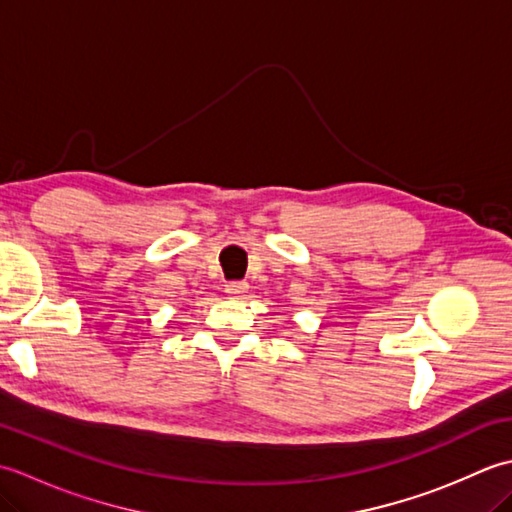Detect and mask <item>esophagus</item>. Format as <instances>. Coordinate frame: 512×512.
Returning a JSON list of instances; mask_svg holds the SVG:
<instances>
[{
	"mask_svg": "<svg viewBox=\"0 0 512 512\" xmlns=\"http://www.w3.org/2000/svg\"><path fill=\"white\" fill-rule=\"evenodd\" d=\"M224 290H226V295H231V297H242L248 290V284L246 281H228Z\"/></svg>",
	"mask_w": 512,
	"mask_h": 512,
	"instance_id": "esophagus-1",
	"label": "esophagus"
}]
</instances>
